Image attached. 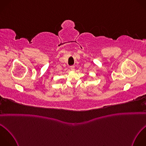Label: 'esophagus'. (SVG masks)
<instances>
[{"instance_id":"obj_1","label":"esophagus","mask_w":146,"mask_h":146,"mask_svg":"<svg viewBox=\"0 0 146 146\" xmlns=\"http://www.w3.org/2000/svg\"><path fill=\"white\" fill-rule=\"evenodd\" d=\"M70 69H71V70L74 71V66H70Z\"/></svg>"}]
</instances>
